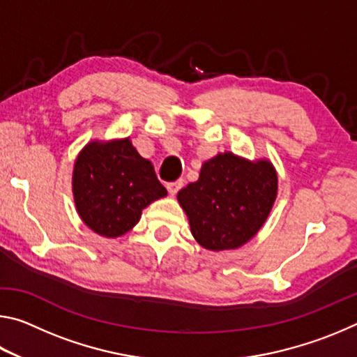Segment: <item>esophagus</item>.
<instances>
[{
    "instance_id": "1",
    "label": "esophagus",
    "mask_w": 357,
    "mask_h": 357,
    "mask_svg": "<svg viewBox=\"0 0 357 357\" xmlns=\"http://www.w3.org/2000/svg\"><path fill=\"white\" fill-rule=\"evenodd\" d=\"M181 187H183V181H181V179L173 181V183L167 184V189H168V192H170V195H176Z\"/></svg>"
}]
</instances>
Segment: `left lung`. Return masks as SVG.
<instances>
[{
  "label": "left lung",
  "instance_id": "obj_1",
  "mask_svg": "<svg viewBox=\"0 0 357 357\" xmlns=\"http://www.w3.org/2000/svg\"><path fill=\"white\" fill-rule=\"evenodd\" d=\"M275 197L273 164L266 159L250 162L233 153L204 162L198 181L178 192L193 238L215 252L238 249L255 236Z\"/></svg>",
  "mask_w": 357,
  "mask_h": 357
}]
</instances>
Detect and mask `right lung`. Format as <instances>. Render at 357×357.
<instances>
[{"label": "right lung", "mask_w": 357, "mask_h": 357, "mask_svg": "<svg viewBox=\"0 0 357 357\" xmlns=\"http://www.w3.org/2000/svg\"><path fill=\"white\" fill-rule=\"evenodd\" d=\"M72 192L82 220L105 238L128 233L148 204L167 195L129 138L88 143L75 160Z\"/></svg>", "instance_id": "1"}]
</instances>
